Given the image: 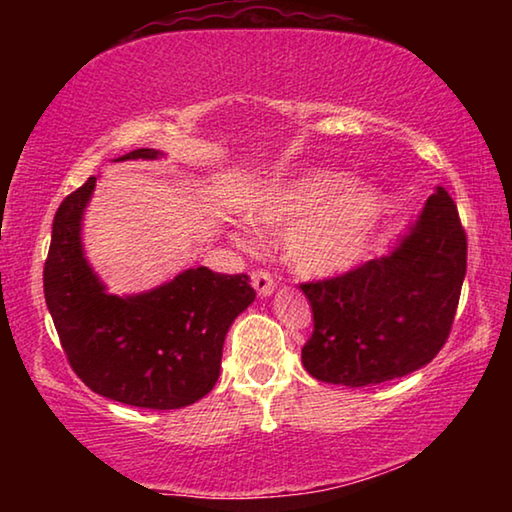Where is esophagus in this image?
Instances as JSON below:
<instances>
[{
    "label": "esophagus",
    "mask_w": 512,
    "mask_h": 512,
    "mask_svg": "<svg viewBox=\"0 0 512 512\" xmlns=\"http://www.w3.org/2000/svg\"><path fill=\"white\" fill-rule=\"evenodd\" d=\"M253 287H255V291L259 293V296L266 298V296H271V293L275 291V280L271 277V273L253 271Z\"/></svg>",
    "instance_id": "1"
}]
</instances>
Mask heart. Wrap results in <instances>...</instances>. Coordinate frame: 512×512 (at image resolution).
I'll return each mask as SVG.
<instances>
[{
    "instance_id": "b5f03b06",
    "label": "heart",
    "mask_w": 512,
    "mask_h": 512,
    "mask_svg": "<svg viewBox=\"0 0 512 512\" xmlns=\"http://www.w3.org/2000/svg\"><path fill=\"white\" fill-rule=\"evenodd\" d=\"M384 216V194L368 180H343L334 171H307L268 194L253 223L277 230L289 225L284 250L309 275H339L357 266Z\"/></svg>"
}]
</instances>
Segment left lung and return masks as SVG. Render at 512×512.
<instances>
[{"label":"left lung","mask_w":512,"mask_h":512,"mask_svg":"<svg viewBox=\"0 0 512 512\" xmlns=\"http://www.w3.org/2000/svg\"><path fill=\"white\" fill-rule=\"evenodd\" d=\"M465 268L456 203L436 187L391 253L332 280L300 284L314 311L302 366L318 381L350 388L427 366L452 329Z\"/></svg>","instance_id":"obj_1"}]
</instances>
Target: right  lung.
Here are the masks:
<instances>
[{"label":"right lung","mask_w":512,"mask_h":512,"mask_svg":"<svg viewBox=\"0 0 512 512\" xmlns=\"http://www.w3.org/2000/svg\"><path fill=\"white\" fill-rule=\"evenodd\" d=\"M137 149L117 160H158ZM97 176L60 203L45 262V300L60 345L94 393L142 409H183L212 391L223 341L255 300L248 275L187 268L171 282L112 296L83 253L81 225Z\"/></svg>","instance_id":"1"}]
</instances>
